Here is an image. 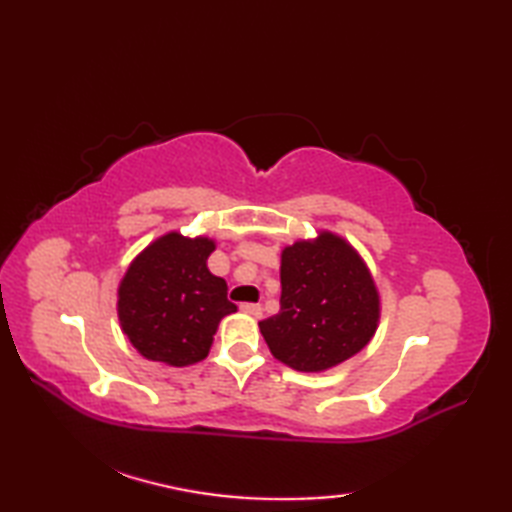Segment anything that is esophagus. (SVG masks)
I'll return each instance as SVG.
<instances>
[{"instance_id": "obj_1", "label": "esophagus", "mask_w": 512, "mask_h": 512, "mask_svg": "<svg viewBox=\"0 0 512 512\" xmlns=\"http://www.w3.org/2000/svg\"><path fill=\"white\" fill-rule=\"evenodd\" d=\"M242 312H246V314H250V317H262V306H259V303H242Z\"/></svg>"}]
</instances>
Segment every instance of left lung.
<instances>
[{
  "mask_svg": "<svg viewBox=\"0 0 512 512\" xmlns=\"http://www.w3.org/2000/svg\"><path fill=\"white\" fill-rule=\"evenodd\" d=\"M279 306L259 330L273 356L299 372H323L361 352L380 317L365 262L328 231L284 248Z\"/></svg>",
  "mask_w": 512,
  "mask_h": 512,
  "instance_id": "obj_1",
  "label": "left lung"
}]
</instances>
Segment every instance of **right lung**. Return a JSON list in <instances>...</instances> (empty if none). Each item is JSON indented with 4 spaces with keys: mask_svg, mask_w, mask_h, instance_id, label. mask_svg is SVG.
Returning <instances> with one entry per match:
<instances>
[{
    "mask_svg": "<svg viewBox=\"0 0 512 512\" xmlns=\"http://www.w3.org/2000/svg\"><path fill=\"white\" fill-rule=\"evenodd\" d=\"M209 237L167 233L140 253L118 286V319L149 361L193 365L211 350L217 325L237 310L226 281L211 275Z\"/></svg>",
    "mask_w": 512,
    "mask_h": 512,
    "instance_id": "right-lung-1",
    "label": "right lung"
}]
</instances>
